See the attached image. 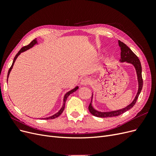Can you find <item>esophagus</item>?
I'll return each mask as SVG.
<instances>
[{"mask_svg": "<svg viewBox=\"0 0 156 156\" xmlns=\"http://www.w3.org/2000/svg\"><path fill=\"white\" fill-rule=\"evenodd\" d=\"M90 82H91L90 79L88 77H84L81 79V85H87V84H88Z\"/></svg>", "mask_w": 156, "mask_h": 156, "instance_id": "34e87169", "label": "esophagus"}]
</instances>
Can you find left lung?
<instances>
[{"label":"left lung","instance_id":"left-lung-1","mask_svg":"<svg viewBox=\"0 0 156 156\" xmlns=\"http://www.w3.org/2000/svg\"><path fill=\"white\" fill-rule=\"evenodd\" d=\"M119 45L121 49L120 60V62H127V63L131 64L133 65L135 68L136 75H137V80H138V84H139L137 94H136V95L134 98L133 101L127 107L122 108V109H120V110L108 111V112H100L94 109V107L92 105V97H93V94H92V100L88 106V110L92 115L97 117L107 118V117L116 116H119L122 114H123V113L125 112L126 111L129 110L130 108H131L135 105L136 100H137L139 94L141 92V90L143 88V81L142 78V67H141V64L139 58L136 56V55L133 53V52L128 48V47L123 43V42L119 40Z\"/></svg>","mask_w":156,"mask_h":156}]
</instances>
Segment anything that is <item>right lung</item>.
<instances>
[{
    "label": "right lung",
    "instance_id": "add662e5",
    "mask_svg": "<svg viewBox=\"0 0 156 156\" xmlns=\"http://www.w3.org/2000/svg\"><path fill=\"white\" fill-rule=\"evenodd\" d=\"M37 44V41L36 39H35V40H32L29 45L23 47V48H22L20 50V51H19L18 53H17V55H16L15 57H14V59H13V61L12 65L11 66L10 68L9 69L8 73V76H7V81H8V77H9V75H10V73L11 70H12V68H13V64H14V63H15V62H16V59H17V58L18 57V56L20 55L21 53H23V52H24V51H27V50H28V49H29L32 48L33 46H34V45H36V44ZM78 88H79V87H75L73 89L71 90L70 91L68 92L66 94H65V95H64V100H63V105H62V108H60V111H59L58 112H56V114L53 115V116H49V117H47V118H44V119H45V120L54 119H55V118H57L58 116H59L61 114H62V112H63V111H64V107H65V103H66V100H67V98L71 94H72L73 92H74L76 91Z\"/></svg>",
    "mask_w": 156,
    "mask_h": 156
}]
</instances>
